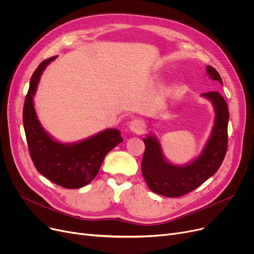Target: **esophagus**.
<instances>
[{"mask_svg": "<svg viewBox=\"0 0 254 254\" xmlns=\"http://www.w3.org/2000/svg\"><path fill=\"white\" fill-rule=\"evenodd\" d=\"M128 127L131 131H134L135 134H141L144 129L143 123L140 119H132L131 122L128 124Z\"/></svg>", "mask_w": 254, "mask_h": 254, "instance_id": "1", "label": "esophagus"}]
</instances>
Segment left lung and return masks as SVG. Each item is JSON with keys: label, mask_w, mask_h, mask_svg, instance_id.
<instances>
[{"label": "left lung", "mask_w": 254, "mask_h": 254, "mask_svg": "<svg viewBox=\"0 0 254 254\" xmlns=\"http://www.w3.org/2000/svg\"><path fill=\"white\" fill-rule=\"evenodd\" d=\"M209 77L222 85L219 73L211 65L206 66ZM209 99L216 112L212 135L202 154L192 163L184 167L168 163L154 137L145 138V152L142 158V174L148 188L155 193L168 197H178L198 188L213 176L221 166L228 150V104L218 91H209L202 95Z\"/></svg>", "instance_id": "8db88e82"}]
</instances>
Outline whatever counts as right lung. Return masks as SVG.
<instances>
[{"mask_svg":"<svg viewBox=\"0 0 254 254\" xmlns=\"http://www.w3.org/2000/svg\"><path fill=\"white\" fill-rule=\"evenodd\" d=\"M56 58L43 61L32 75L23 105V127L29 152L37 171L62 188L75 190L83 188L95 179L106 154L124 140L120 131L114 128L106 129L72 145L59 143L45 132L37 118L33 96L40 76Z\"/></svg>","mask_w":254,"mask_h":254,"instance_id":"right-lung-1","label":"right lung"}]
</instances>
